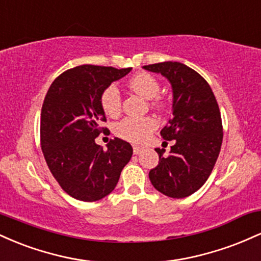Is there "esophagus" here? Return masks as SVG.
<instances>
[{
  "mask_svg": "<svg viewBox=\"0 0 261 261\" xmlns=\"http://www.w3.org/2000/svg\"><path fill=\"white\" fill-rule=\"evenodd\" d=\"M143 151V148L139 147V146H134V154H140Z\"/></svg>",
  "mask_w": 261,
  "mask_h": 261,
  "instance_id": "1",
  "label": "esophagus"
}]
</instances>
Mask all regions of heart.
<instances>
[{"instance_id": "heart-1", "label": "heart", "mask_w": 261, "mask_h": 261, "mask_svg": "<svg viewBox=\"0 0 261 261\" xmlns=\"http://www.w3.org/2000/svg\"><path fill=\"white\" fill-rule=\"evenodd\" d=\"M128 88L131 91L146 98L151 99V107L157 110H164L168 106L163 97H160L161 86L160 82L152 74L147 72H141L134 76L128 81ZM100 106L104 113L109 116H115L121 110V95L118 87L110 85L104 89L100 95ZM157 127V121L153 118H128L122 119L114 127V133L120 139L133 143H142L148 139L152 131Z\"/></svg>"}]
</instances>
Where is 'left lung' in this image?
<instances>
[{
	"label": "left lung",
	"instance_id": "8db88e82",
	"mask_svg": "<svg viewBox=\"0 0 261 261\" xmlns=\"http://www.w3.org/2000/svg\"><path fill=\"white\" fill-rule=\"evenodd\" d=\"M161 73L173 88V116L161 131L164 140H174L168 157L155 148L160 163L149 170L152 185L166 196L182 199L205 184L221 151L223 127L220 108L206 80L180 62L143 66Z\"/></svg>",
	"mask_w": 261,
	"mask_h": 261
}]
</instances>
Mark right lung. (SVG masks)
<instances>
[{
  "mask_svg": "<svg viewBox=\"0 0 261 261\" xmlns=\"http://www.w3.org/2000/svg\"><path fill=\"white\" fill-rule=\"evenodd\" d=\"M128 68L82 65L56 77L41 108L40 143L50 172L66 193L81 201L103 199L115 189L133 155L126 141L115 137L108 149L95 137L108 131L100 95Z\"/></svg>",
  "mask_w": 261,
  "mask_h": 261,
  "instance_id": "right-lung-1",
  "label": "right lung"
}]
</instances>
